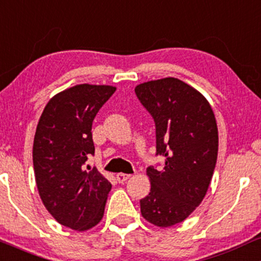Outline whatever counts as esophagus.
Returning <instances> with one entry per match:
<instances>
[{"instance_id":"esophagus-1","label":"esophagus","mask_w":261,"mask_h":261,"mask_svg":"<svg viewBox=\"0 0 261 261\" xmlns=\"http://www.w3.org/2000/svg\"><path fill=\"white\" fill-rule=\"evenodd\" d=\"M130 176H132V175H129V174H123V172H119V174L116 175L117 181H118V182H124V181L128 180V178H129Z\"/></svg>"}]
</instances>
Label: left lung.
<instances>
[{"label":"left lung","mask_w":261,"mask_h":261,"mask_svg":"<svg viewBox=\"0 0 261 261\" xmlns=\"http://www.w3.org/2000/svg\"><path fill=\"white\" fill-rule=\"evenodd\" d=\"M134 90L154 118L156 154L165 158L162 170L146 169L150 192L140 200V212L149 223L168 228L185 221L207 194L217 162V122L207 98L178 79Z\"/></svg>","instance_id":"1"}]
</instances>
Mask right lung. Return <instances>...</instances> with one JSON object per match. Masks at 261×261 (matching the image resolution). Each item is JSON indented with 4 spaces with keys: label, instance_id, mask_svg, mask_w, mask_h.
Returning a JSON list of instances; mask_svg holds the SVG:
<instances>
[{
    "label": "right lung",
    "instance_id": "right-lung-1",
    "mask_svg": "<svg viewBox=\"0 0 261 261\" xmlns=\"http://www.w3.org/2000/svg\"><path fill=\"white\" fill-rule=\"evenodd\" d=\"M116 91L110 85L81 84L49 99L33 143L36 182L55 221L79 232L101 222L112 185L97 169L85 166L95 153L92 122Z\"/></svg>",
    "mask_w": 261,
    "mask_h": 261
}]
</instances>
